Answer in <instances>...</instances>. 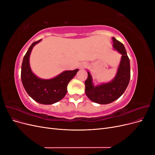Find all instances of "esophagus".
<instances>
[{
	"instance_id": "esophagus-1",
	"label": "esophagus",
	"mask_w": 155,
	"mask_h": 155,
	"mask_svg": "<svg viewBox=\"0 0 155 155\" xmlns=\"http://www.w3.org/2000/svg\"><path fill=\"white\" fill-rule=\"evenodd\" d=\"M85 67H86V64H85V63H83V64H81V66H80V67H81V68H85Z\"/></svg>"
}]
</instances>
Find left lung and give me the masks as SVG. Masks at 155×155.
Instances as JSON below:
<instances>
[{"label": "left lung", "instance_id": "left-lung-1", "mask_svg": "<svg viewBox=\"0 0 155 155\" xmlns=\"http://www.w3.org/2000/svg\"><path fill=\"white\" fill-rule=\"evenodd\" d=\"M113 47L121 54V58L115 77L109 83L94 86L92 78L88 71L85 82V94L92 101L99 104H109L118 100L127 87L130 78V61L125 46L112 37Z\"/></svg>", "mask_w": 155, "mask_h": 155}]
</instances>
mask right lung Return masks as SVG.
<instances>
[{"label": "right lung", "mask_w": 155, "mask_h": 155, "mask_svg": "<svg viewBox=\"0 0 155 155\" xmlns=\"http://www.w3.org/2000/svg\"><path fill=\"white\" fill-rule=\"evenodd\" d=\"M41 41L34 42L23 58L21 67V80L28 95L35 101L51 105L62 100L67 92V85L76 76L79 69L66 70L54 78L41 79L32 72L30 65V55L34 46Z\"/></svg>", "instance_id": "add662e5"}]
</instances>
